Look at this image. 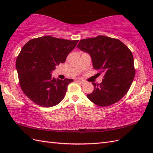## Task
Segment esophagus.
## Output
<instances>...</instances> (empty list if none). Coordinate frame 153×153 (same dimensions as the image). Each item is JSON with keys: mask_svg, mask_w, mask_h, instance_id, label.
<instances>
[{"mask_svg": "<svg viewBox=\"0 0 153 153\" xmlns=\"http://www.w3.org/2000/svg\"><path fill=\"white\" fill-rule=\"evenodd\" d=\"M76 82H79L80 83H82V84L85 83V82H84V81L80 80V79H76Z\"/></svg>", "mask_w": 153, "mask_h": 153, "instance_id": "34e87169", "label": "esophagus"}]
</instances>
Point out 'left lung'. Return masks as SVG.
Masks as SVG:
<instances>
[{
    "mask_svg": "<svg viewBox=\"0 0 153 153\" xmlns=\"http://www.w3.org/2000/svg\"><path fill=\"white\" fill-rule=\"evenodd\" d=\"M77 47L91 58L93 66L105 74L100 84L92 83L94 91L87 95L91 101L108 106L124 96L134 81L135 70L130 50L116 39L99 35L81 40Z\"/></svg>",
    "mask_w": 153,
    "mask_h": 153,
    "instance_id": "obj_1",
    "label": "left lung"
}]
</instances>
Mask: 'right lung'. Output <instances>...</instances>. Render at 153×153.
Here are the masks:
<instances>
[{
    "label": "right lung",
    "mask_w": 153,
    "mask_h": 153,
    "mask_svg": "<svg viewBox=\"0 0 153 153\" xmlns=\"http://www.w3.org/2000/svg\"><path fill=\"white\" fill-rule=\"evenodd\" d=\"M77 42L45 36L31 39L23 47L16 67L23 92L32 101L48 108L64 99L68 84L74 80L56 79L51 74L65 62Z\"/></svg>",
    "instance_id": "1"
}]
</instances>
